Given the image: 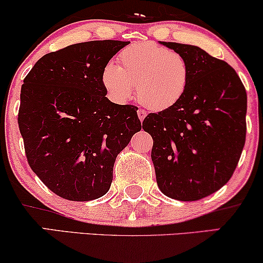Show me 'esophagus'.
<instances>
[{
	"label": "esophagus",
	"instance_id": "esophagus-1",
	"mask_svg": "<svg viewBox=\"0 0 263 263\" xmlns=\"http://www.w3.org/2000/svg\"><path fill=\"white\" fill-rule=\"evenodd\" d=\"M138 116H139V119L140 121H144L145 119V117H146V111H144V110H141V108H139L138 110Z\"/></svg>",
	"mask_w": 263,
	"mask_h": 263
}]
</instances>
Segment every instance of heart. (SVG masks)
Instances as JSON below:
<instances>
[{"instance_id":"heart-1","label":"heart","mask_w":263,"mask_h":263,"mask_svg":"<svg viewBox=\"0 0 263 263\" xmlns=\"http://www.w3.org/2000/svg\"><path fill=\"white\" fill-rule=\"evenodd\" d=\"M191 66L180 53L152 42L125 47L118 57V66L107 64L102 84L117 102L136 97L142 106L164 111L175 106L189 89Z\"/></svg>"}]
</instances>
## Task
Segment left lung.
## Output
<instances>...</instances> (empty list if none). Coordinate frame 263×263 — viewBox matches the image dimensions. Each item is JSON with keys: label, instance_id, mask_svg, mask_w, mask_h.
<instances>
[{"label": "left lung", "instance_id": "1", "mask_svg": "<svg viewBox=\"0 0 263 263\" xmlns=\"http://www.w3.org/2000/svg\"><path fill=\"white\" fill-rule=\"evenodd\" d=\"M161 43L189 61L190 86L175 106L148 114L142 129L153 139L159 190L192 202L219 191L237 168L247 135V91L226 61L197 46Z\"/></svg>", "mask_w": 263, "mask_h": 263}]
</instances>
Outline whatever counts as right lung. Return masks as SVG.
<instances>
[{
    "mask_svg": "<svg viewBox=\"0 0 263 263\" xmlns=\"http://www.w3.org/2000/svg\"><path fill=\"white\" fill-rule=\"evenodd\" d=\"M129 42L90 41L43 55L24 78L18 124L30 168L64 199L110 190L116 157L141 129L138 107L106 98L102 71Z\"/></svg>",
    "mask_w": 263,
    "mask_h": 263,
    "instance_id": "obj_1",
    "label": "right lung"
}]
</instances>
